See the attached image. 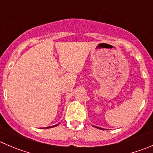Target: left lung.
Listing matches in <instances>:
<instances>
[{
    "instance_id": "left-lung-1",
    "label": "left lung",
    "mask_w": 153,
    "mask_h": 153,
    "mask_svg": "<svg viewBox=\"0 0 153 153\" xmlns=\"http://www.w3.org/2000/svg\"><path fill=\"white\" fill-rule=\"evenodd\" d=\"M94 127H96V128H100V129H102V130H105V129H103V128H99V127H96V126H94Z\"/></svg>"
}]
</instances>
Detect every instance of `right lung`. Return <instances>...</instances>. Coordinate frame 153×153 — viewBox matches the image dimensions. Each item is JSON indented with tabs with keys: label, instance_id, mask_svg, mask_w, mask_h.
Wrapping results in <instances>:
<instances>
[{
	"label": "right lung",
	"instance_id": "1",
	"mask_svg": "<svg viewBox=\"0 0 153 153\" xmlns=\"http://www.w3.org/2000/svg\"><path fill=\"white\" fill-rule=\"evenodd\" d=\"M57 125H58V124H57ZM57 125H55V126H49V127H47L46 128H51V127H54V126H57Z\"/></svg>",
	"mask_w": 153,
	"mask_h": 153
}]
</instances>
